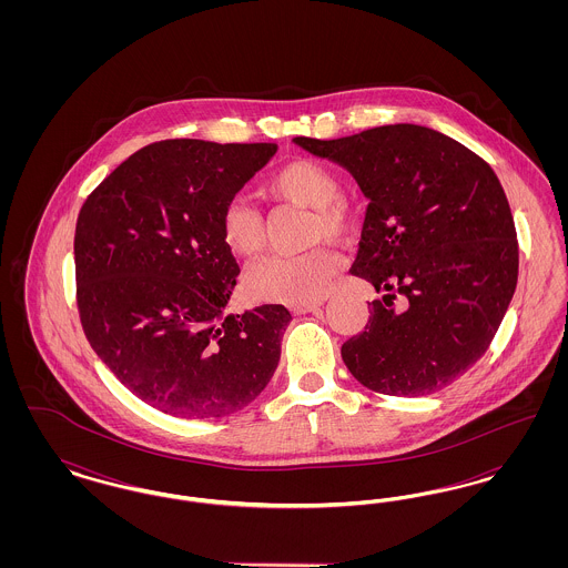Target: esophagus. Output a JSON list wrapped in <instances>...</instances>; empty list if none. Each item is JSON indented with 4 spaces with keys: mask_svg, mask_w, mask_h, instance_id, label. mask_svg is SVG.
<instances>
[{
    "mask_svg": "<svg viewBox=\"0 0 568 568\" xmlns=\"http://www.w3.org/2000/svg\"><path fill=\"white\" fill-rule=\"evenodd\" d=\"M322 308V304H317V302H311V304H294L292 306V313L294 315H306V313H315V311H320Z\"/></svg>",
    "mask_w": 568,
    "mask_h": 568,
    "instance_id": "34e87169",
    "label": "esophagus"
}]
</instances>
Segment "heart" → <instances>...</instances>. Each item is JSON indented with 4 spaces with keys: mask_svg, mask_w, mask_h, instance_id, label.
<instances>
[{
    "mask_svg": "<svg viewBox=\"0 0 568 568\" xmlns=\"http://www.w3.org/2000/svg\"><path fill=\"white\" fill-rule=\"evenodd\" d=\"M271 200L313 211V241L352 244L362 230V211L343 195L341 176L322 162L296 160L281 165L262 185ZM221 236L236 255L251 257L264 246L262 213L241 200L221 213ZM341 271V257L317 246L300 255H272L246 274V290L255 300L278 304H311L329 292Z\"/></svg>",
    "mask_w": 568,
    "mask_h": 568,
    "instance_id": "b5f03b06",
    "label": "heart"
}]
</instances>
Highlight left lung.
<instances>
[{
	"mask_svg": "<svg viewBox=\"0 0 568 568\" xmlns=\"http://www.w3.org/2000/svg\"><path fill=\"white\" fill-rule=\"evenodd\" d=\"M345 168L368 200L352 274L383 292L341 355L364 387L426 396L487 352L517 285V234L494 170L458 140L396 123L294 138ZM406 296L404 308L390 304Z\"/></svg>",
	"mask_w": 568,
	"mask_h": 568,
	"instance_id": "obj_1",
	"label": "left lung"
}]
</instances>
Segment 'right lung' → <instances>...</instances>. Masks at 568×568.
I'll return each instance as SVG.
<instances>
[{"instance_id": "1", "label": "right lung", "mask_w": 568, "mask_h": 568, "mask_svg": "<svg viewBox=\"0 0 568 568\" xmlns=\"http://www.w3.org/2000/svg\"><path fill=\"white\" fill-rule=\"evenodd\" d=\"M274 142L162 140L82 204L77 297L93 352L146 405L185 419L251 405L278 366L283 304L227 315L241 268L221 213L276 153Z\"/></svg>"}]
</instances>
